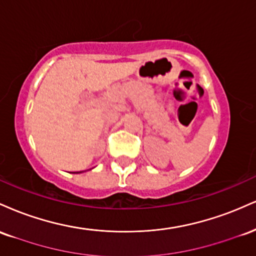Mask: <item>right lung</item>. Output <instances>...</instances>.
Listing matches in <instances>:
<instances>
[{
    "label": "right lung",
    "mask_w": 256,
    "mask_h": 256,
    "mask_svg": "<svg viewBox=\"0 0 256 256\" xmlns=\"http://www.w3.org/2000/svg\"><path fill=\"white\" fill-rule=\"evenodd\" d=\"M77 173H79V172H77Z\"/></svg>",
    "instance_id": "obj_1"
}]
</instances>
